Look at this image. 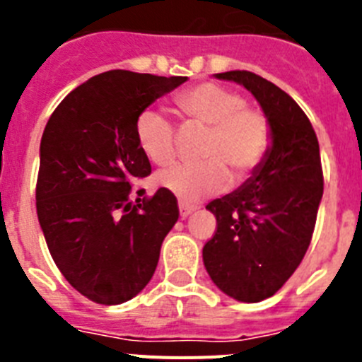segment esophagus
Segmentation results:
<instances>
[{"mask_svg": "<svg viewBox=\"0 0 362 362\" xmlns=\"http://www.w3.org/2000/svg\"><path fill=\"white\" fill-rule=\"evenodd\" d=\"M197 206H194V204H187V203H179V216H181V219H187L188 216H190L194 210H196Z\"/></svg>", "mask_w": 362, "mask_h": 362, "instance_id": "obj_1", "label": "esophagus"}]
</instances>
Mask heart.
<instances>
[{
  "mask_svg": "<svg viewBox=\"0 0 362 362\" xmlns=\"http://www.w3.org/2000/svg\"><path fill=\"white\" fill-rule=\"evenodd\" d=\"M175 108L190 123L206 129L199 165H177L159 172L156 181L163 190L185 203H196L225 190L232 172L245 179L263 163L272 141L268 117L246 107L239 92L217 83H201L175 98ZM141 153L158 166L175 158L174 127L161 112L145 108L134 124Z\"/></svg>",
  "mask_w": 362,
  "mask_h": 362,
  "instance_id": "obj_1",
  "label": "heart"
}]
</instances>
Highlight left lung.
<instances>
[{"instance_id": "8db88e82", "label": "left lung", "mask_w": 362, "mask_h": 362, "mask_svg": "<svg viewBox=\"0 0 362 362\" xmlns=\"http://www.w3.org/2000/svg\"><path fill=\"white\" fill-rule=\"evenodd\" d=\"M216 78L254 94L272 145L243 187L206 204L217 230L203 246V263L221 292L259 303L290 279L312 241L322 197L319 141L299 105L268 79L248 70Z\"/></svg>"}]
</instances>
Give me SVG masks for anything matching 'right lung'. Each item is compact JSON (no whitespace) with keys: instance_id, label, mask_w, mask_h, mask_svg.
I'll list each match as a JSON object with an SVG mask.
<instances>
[{"instance_id":"add662e5","label":"right lung","mask_w":362,"mask_h":362,"mask_svg":"<svg viewBox=\"0 0 362 362\" xmlns=\"http://www.w3.org/2000/svg\"><path fill=\"white\" fill-rule=\"evenodd\" d=\"M187 79L103 72L74 88L45 127L37 219L63 277L99 305H121L145 288L179 217L177 199L163 188L132 201L134 179L152 172L134 124Z\"/></svg>"}]
</instances>
